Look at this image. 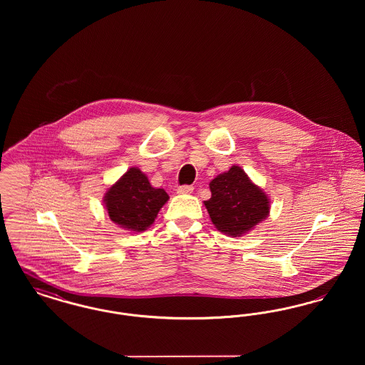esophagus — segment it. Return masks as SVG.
I'll return each instance as SVG.
<instances>
[{
    "label": "esophagus",
    "mask_w": 365,
    "mask_h": 365,
    "mask_svg": "<svg viewBox=\"0 0 365 365\" xmlns=\"http://www.w3.org/2000/svg\"><path fill=\"white\" fill-rule=\"evenodd\" d=\"M194 190V187L192 186H187V185H185V186H179L178 187V194H190Z\"/></svg>",
    "instance_id": "obj_1"
}]
</instances>
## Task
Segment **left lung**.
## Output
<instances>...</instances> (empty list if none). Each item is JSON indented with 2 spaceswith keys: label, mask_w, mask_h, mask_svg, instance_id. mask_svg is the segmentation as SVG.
<instances>
[{
  "label": "left lung",
  "mask_w": 365,
  "mask_h": 365,
  "mask_svg": "<svg viewBox=\"0 0 365 365\" xmlns=\"http://www.w3.org/2000/svg\"><path fill=\"white\" fill-rule=\"evenodd\" d=\"M212 197L205 201L215 227L228 237H242L269 215V198L241 167L232 165L210 183Z\"/></svg>",
  "instance_id": "left-lung-1"
}]
</instances>
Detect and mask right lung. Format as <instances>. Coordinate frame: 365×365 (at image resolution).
Segmentation results:
<instances>
[{"instance_id": "add662e5", "label": "right lung", "mask_w": 365, "mask_h": 365, "mask_svg": "<svg viewBox=\"0 0 365 365\" xmlns=\"http://www.w3.org/2000/svg\"><path fill=\"white\" fill-rule=\"evenodd\" d=\"M168 198L164 189L153 187L148 176L133 167L105 192L104 204L113 223L140 232L153 225Z\"/></svg>"}]
</instances>
